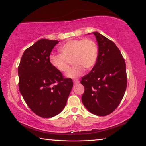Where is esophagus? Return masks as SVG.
Instances as JSON below:
<instances>
[{
  "mask_svg": "<svg viewBox=\"0 0 146 146\" xmlns=\"http://www.w3.org/2000/svg\"><path fill=\"white\" fill-rule=\"evenodd\" d=\"M79 82H80V81L78 80H75L73 81V83H74V84H75V85L78 84Z\"/></svg>",
  "mask_w": 146,
  "mask_h": 146,
  "instance_id": "obj_1",
  "label": "esophagus"
}]
</instances>
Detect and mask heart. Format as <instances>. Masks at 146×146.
<instances>
[{
  "mask_svg": "<svg viewBox=\"0 0 146 146\" xmlns=\"http://www.w3.org/2000/svg\"><path fill=\"white\" fill-rule=\"evenodd\" d=\"M58 51L60 55L49 56V63L56 71L64 73L70 68L68 61L72 60L73 68L66 74V78L71 79L80 77L85 69L92 68L97 61L98 52L97 44L89 38L68 40L59 48Z\"/></svg>",
  "mask_w": 146,
  "mask_h": 146,
  "instance_id": "1",
  "label": "heart"
}]
</instances>
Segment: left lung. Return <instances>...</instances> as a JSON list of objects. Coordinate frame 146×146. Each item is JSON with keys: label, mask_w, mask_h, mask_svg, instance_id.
Here are the masks:
<instances>
[{"label": "left lung", "mask_w": 146, "mask_h": 146, "mask_svg": "<svg viewBox=\"0 0 146 146\" xmlns=\"http://www.w3.org/2000/svg\"><path fill=\"white\" fill-rule=\"evenodd\" d=\"M98 44V57L80 83L84 86L82 101L90 113L106 116L114 111L127 87L126 66L119 49L98 32H93Z\"/></svg>", "instance_id": "8db88e82"}]
</instances>
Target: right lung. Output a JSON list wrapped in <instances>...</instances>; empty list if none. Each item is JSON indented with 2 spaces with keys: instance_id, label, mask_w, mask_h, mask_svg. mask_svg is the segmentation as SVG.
I'll use <instances>...</instances> for the list:
<instances>
[{
  "instance_id": "1",
  "label": "right lung",
  "mask_w": 146,
  "mask_h": 146,
  "mask_svg": "<svg viewBox=\"0 0 146 146\" xmlns=\"http://www.w3.org/2000/svg\"><path fill=\"white\" fill-rule=\"evenodd\" d=\"M58 40L40 39L26 49L18 68L19 87L30 110L42 118H51L65 107L73 83L55 70L49 57Z\"/></svg>"
}]
</instances>
